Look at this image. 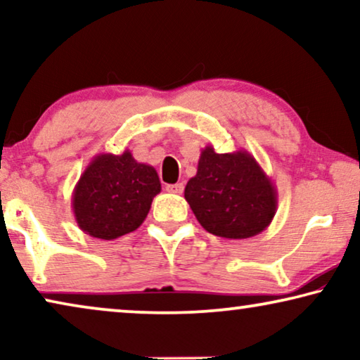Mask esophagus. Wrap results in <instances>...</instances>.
Wrapping results in <instances>:
<instances>
[{
  "label": "esophagus",
  "mask_w": 360,
  "mask_h": 360,
  "mask_svg": "<svg viewBox=\"0 0 360 360\" xmlns=\"http://www.w3.org/2000/svg\"><path fill=\"white\" fill-rule=\"evenodd\" d=\"M184 184H175V185H167L165 190L169 191V193H175V195H181L184 193Z\"/></svg>",
  "instance_id": "obj_1"
}]
</instances>
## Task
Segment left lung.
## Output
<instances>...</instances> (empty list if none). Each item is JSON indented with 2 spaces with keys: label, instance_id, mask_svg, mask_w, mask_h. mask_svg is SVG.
I'll use <instances>...</instances> for the list:
<instances>
[{
  "label": "left lung",
  "instance_id": "obj_1",
  "mask_svg": "<svg viewBox=\"0 0 360 360\" xmlns=\"http://www.w3.org/2000/svg\"><path fill=\"white\" fill-rule=\"evenodd\" d=\"M185 200L208 233L224 239H249L262 233L277 213L278 195L252 154L240 149L218 154L206 146Z\"/></svg>",
  "mask_w": 360,
  "mask_h": 360
}]
</instances>
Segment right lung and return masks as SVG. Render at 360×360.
I'll list each match as a JSON object with an SVG mask.
<instances>
[{"mask_svg":"<svg viewBox=\"0 0 360 360\" xmlns=\"http://www.w3.org/2000/svg\"><path fill=\"white\" fill-rule=\"evenodd\" d=\"M160 190L157 170L137 162L131 150L98 154L73 188V216L78 228L91 238L117 239L144 223Z\"/></svg>","mask_w":360,"mask_h":360,"instance_id":"right-lung-1","label":"right lung"}]
</instances>
